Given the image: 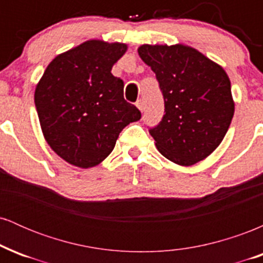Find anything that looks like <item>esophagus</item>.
<instances>
[{
	"instance_id": "1",
	"label": "esophagus",
	"mask_w": 263,
	"mask_h": 263,
	"mask_svg": "<svg viewBox=\"0 0 263 263\" xmlns=\"http://www.w3.org/2000/svg\"><path fill=\"white\" fill-rule=\"evenodd\" d=\"M136 106H137L138 110H140L141 112H142V111H143V101L137 100V102H136Z\"/></svg>"
}]
</instances>
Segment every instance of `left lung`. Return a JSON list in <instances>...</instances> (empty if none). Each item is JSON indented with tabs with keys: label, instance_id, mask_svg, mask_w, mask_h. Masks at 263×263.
Here are the masks:
<instances>
[{
	"label": "left lung",
	"instance_id": "left-lung-1",
	"mask_svg": "<svg viewBox=\"0 0 263 263\" xmlns=\"http://www.w3.org/2000/svg\"><path fill=\"white\" fill-rule=\"evenodd\" d=\"M155 71L164 99V115L149 128L156 147L179 165H193L224 140L235 104L228 74L219 64L184 44L138 48Z\"/></svg>",
	"mask_w": 263,
	"mask_h": 263
}]
</instances>
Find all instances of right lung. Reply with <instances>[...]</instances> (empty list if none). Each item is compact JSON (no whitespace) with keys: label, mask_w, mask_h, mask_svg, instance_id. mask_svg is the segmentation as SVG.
<instances>
[{"label":"right lung","mask_w":263,"mask_h":263,"mask_svg":"<svg viewBox=\"0 0 263 263\" xmlns=\"http://www.w3.org/2000/svg\"><path fill=\"white\" fill-rule=\"evenodd\" d=\"M123 43L91 39L59 54L37 84L34 102L45 141L70 164L91 168L112 152L120 132L141 112L123 99L111 69Z\"/></svg>","instance_id":"right-lung-1"}]
</instances>
